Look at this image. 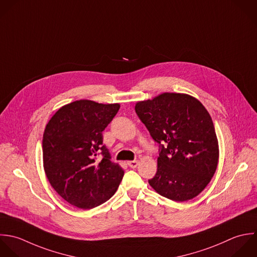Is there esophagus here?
<instances>
[{
	"mask_svg": "<svg viewBox=\"0 0 257 257\" xmlns=\"http://www.w3.org/2000/svg\"><path fill=\"white\" fill-rule=\"evenodd\" d=\"M127 164H128L129 167H131V168H136V167L138 166L139 162H138L137 160H133V161H128Z\"/></svg>",
	"mask_w": 257,
	"mask_h": 257,
	"instance_id": "obj_1",
	"label": "esophagus"
}]
</instances>
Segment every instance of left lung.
Wrapping results in <instances>:
<instances>
[{"label":"left lung","mask_w":257,"mask_h":257,"mask_svg":"<svg viewBox=\"0 0 257 257\" xmlns=\"http://www.w3.org/2000/svg\"><path fill=\"white\" fill-rule=\"evenodd\" d=\"M135 111L160 147L150 186L177 202L196 197L210 182L219 159L208 111L198 99L183 93H162L139 101Z\"/></svg>","instance_id":"1"}]
</instances>
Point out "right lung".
I'll return each mask as SVG.
<instances>
[{
  "instance_id": "obj_1",
  "label": "right lung",
  "mask_w": 257,
  "mask_h": 257,
  "mask_svg": "<svg viewBox=\"0 0 257 257\" xmlns=\"http://www.w3.org/2000/svg\"><path fill=\"white\" fill-rule=\"evenodd\" d=\"M120 104L78 100L61 107L46 125L43 164L55 191L81 209H92L110 199L123 178L122 167L112 162L102 132ZM100 153L99 163L94 158Z\"/></svg>"
}]
</instances>
